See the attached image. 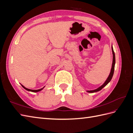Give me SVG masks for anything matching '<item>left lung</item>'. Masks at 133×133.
<instances>
[{
    "mask_svg": "<svg viewBox=\"0 0 133 133\" xmlns=\"http://www.w3.org/2000/svg\"><path fill=\"white\" fill-rule=\"evenodd\" d=\"M111 49H112V66H111V71H110L109 75L107 79L106 80V81L104 82V83L102 85H101L100 87H99L98 88H97V89H96L95 90H88V91H87V92H95L99 91L100 90H102L104 87H105L107 85V84L110 82V80H111L112 76H113V74H114L115 64V53H114V50H113V48H112V46L111 47Z\"/></svg>",
    "mask_w": 133,
    "mask_h": 133,
    "instance_id": "1",
    "label": "left lung"
}]
</instances>
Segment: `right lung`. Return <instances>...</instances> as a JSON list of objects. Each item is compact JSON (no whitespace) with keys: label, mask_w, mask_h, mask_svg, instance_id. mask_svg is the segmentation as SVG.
Here are the masks:
<instances>
[{"label":"right lung","mask_w":133,"mask_h":133,"mask_svg":"<svg viewBox=\"0 0 133 133\" xmlns=\"http://www.w3.org/2000/svg\"><path fill=\"white\" fill-rule=\"evenodd\" d=\"M22 85V84H21ZM22 86L23 87V88H24V89H25V90H28V91H31V92H38V91H41L42 90H43V88H44V87H43V88H42V89H38V90H31V89H28V88H25V87H24L23 85H22Z\"/></svg>","instance_id":"obj_1"}]
</instances>
